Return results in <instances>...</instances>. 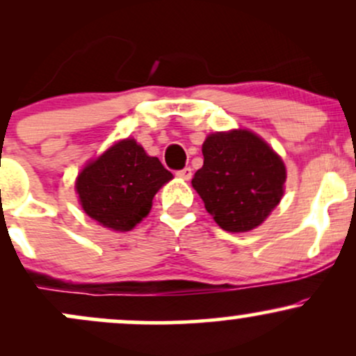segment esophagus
Returning a JSON list of instances; mask_svg holds the SVG:
<instances>
[{"mask_svg":"<svg viewBox=\"0 0 356 356\" xmlns=\"http://www.w3.org/2000/svg\"><path fill=\"white\" fill-rule=\"evenodd\" d=\"M175 175H177V177L184 179V181H189V179L192 177V169H191V167H184V169L177 170V172H175Z\"/></svg>","mask_w":356,"mask_h":356,"instance_id":"esophagus-1","label":"esophagus"}]
</instances>
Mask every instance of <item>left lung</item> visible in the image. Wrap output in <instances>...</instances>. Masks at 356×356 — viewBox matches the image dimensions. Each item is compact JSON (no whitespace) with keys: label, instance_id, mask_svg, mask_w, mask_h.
Returning <instances> with one entry per match:
<instances>
[{"label":"left lung","instance_id":"1","mask_svg":"<svg viewBox=\"0 0 356 356\" xmlns=\"http://www.w3.org/2000/svg\"><path fill=\"white\" fill-rule=\"evenodd\" d=\"M202 155L204 165L192 177V187L224 231L254 229L283 197V161L249 130L211 134Z\"/></svg>","mask_w":356,"mask_h":356}]
</instances>
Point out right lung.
<instances>
[{
    "label": "right lung",
    "mask_w": 356,
    "mask_h": 356,
    "mask_svg": "<svg viewBox=\"0 0 356 356\" xmlns=\"http://www.w3.org/2000/svg\"><path fill=\"white\" fill-rule=\"evenodd\" d=\"M170 179L157 157L127 138L81 170L76 192L90 218L113 231H130L149 214L155 192Z\"/></svg>",
    "instance_id": "add662e5"
}]
</instances>
